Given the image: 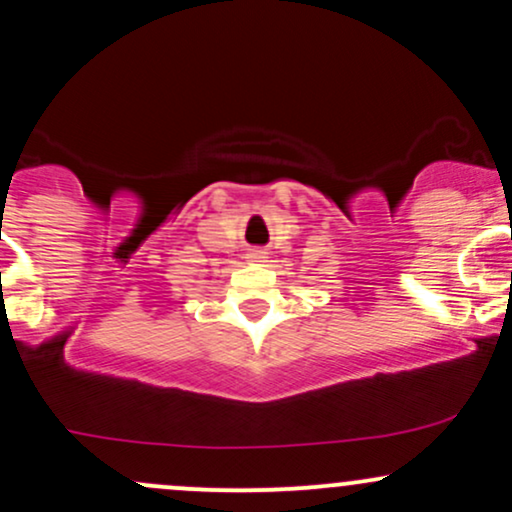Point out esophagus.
Masks as SVG:
<instances>
[{
  "label": "esophagus",
  "instance_id": "esophagus-1",
  "mask_svg": "<svg viewBox=\"0 0 512 512\" xmlns=\"http://www.w3.org/2000/svg\"><path fill=\"white\" fill-rule=\"evenodd\" d=\"M245 260H248L250 264H262V262H267V252L255 248V250H250L248 255H245Z\"/></svg>",
  "mask_w": 512,
  "mask_h": 512
}]
</instances>
